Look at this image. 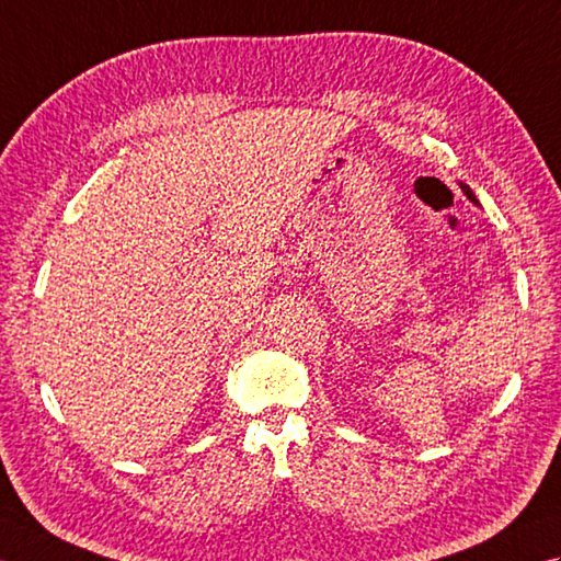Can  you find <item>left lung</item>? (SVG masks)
Returning <instances> with one entry per match:
<instances>
[{"label": "left lung", "instance_id": "obj_1", "mask_svg": "<svg viewBox=\"0 0 561 561\" xmlns=\"http://www.w3.org/2000/svg\"><path fill=\"white\" fill-rule=\"evenodd\" d=\"M460 190H463V192H466V196L470 198V202H472V204H478V198H476V194H472V190H470V186H468V184H460Z\"/></svg>", "mask_w": 561, "mask_h": 561}]
</instances>
